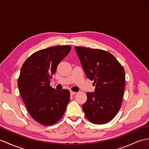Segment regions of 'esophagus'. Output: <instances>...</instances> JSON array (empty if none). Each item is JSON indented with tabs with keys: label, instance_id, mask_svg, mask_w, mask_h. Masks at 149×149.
I'll return each mask as SVG.
<instances>
[{
	"label": "esophagus",
	"instance_id": "esophagus-1",
	"mask_svg": "<svg viewBox=\"0 0 149 149\" xmlns=\"http://www.w3.org/2000/svg\"><path fill=\"white\" fill-rule=\"evenodd\" d=\"M74 94H76V92H72V91H71V92H70V95H74Z\"/></svg>",
	"mask_w": 149,
	"mask_h": 149
}]
</instances>
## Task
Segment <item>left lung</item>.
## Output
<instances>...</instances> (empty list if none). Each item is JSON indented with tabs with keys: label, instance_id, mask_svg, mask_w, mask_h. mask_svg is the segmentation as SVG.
<instances>
[{
	"label": "left lung",
	"instance_id": "left-lung-1",
	"mask_svg": "<svg viewBox=\"0 0 149 149\" xmlns=\"http://www.w3.org/2000/svg\"><path fill=\"white\" fill-rule=\"evenodd\" d=\"M86 77L95 84L94 92H87L82 109L86 119L95 125L109 122L120 109L125 86V71L107 51L74 47Z\"/></svg>",
	"mask_w": 149,
	"mask_h": 149
}]
</instances>
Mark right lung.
<instances>
[{
	"mask_svg": "<svg viewBox=\"0 0 149 149\" xmlns=\"http://www.w3.org/2000/svg\"><path fill=\"white\" fill-rule=\"evenodd\" d=\"M71 49L65 45L38 50L21 67L17 81L20 95L31 116L43 125H52L59 121L70 102V91H57L50 82L58 64Z\"/></svg>",
	"mask_w": 149,
	"mask_h": 149,
	"instance_id": "add662e5",
	"label": "right lung"
}]
</instances>
